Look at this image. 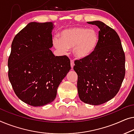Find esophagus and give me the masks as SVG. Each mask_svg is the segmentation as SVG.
<instances>
[{
  "label": "esophagus",
  "mask_w": 134,
  "mask_h": 134,
  "mask_svg": "<svg viewBox=\"0 0 134 134\" xmlns=\"http://www.w3.org/2000/svg\"><path fill=\"white\" fill-rule=\"evenodd\" d=\"M70 64H71V69H73V67H74V65H75L74 61L71 60V62H70Z\"/></svg>",
  "instance_id": "esophagus-1"
}]
</instances>
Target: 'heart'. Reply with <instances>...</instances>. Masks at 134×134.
Wrapping results in <instances>:
<instances>
[{
    "mask_svg": "<svg viewBox=\"0 0 134 134\" xmlns=\"http://www.w3.org/2000/svg\"><path fill=\"white\" fill-rule=\"evenodd\" d=\"M98 42V33L95 29L81 27L64 29L60 33L59 39L54 37L53 41L54 47L63 52L73 48V54L80 59L91 56L97 50Z\"/></svg>",
    "mask_w": 134,
    "mask_h": 134,
    "instance_id": "heart-1",
    "label": "heart"
}]
</instances>
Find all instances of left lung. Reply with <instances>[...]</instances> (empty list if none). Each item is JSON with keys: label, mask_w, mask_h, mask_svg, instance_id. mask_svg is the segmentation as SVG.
I'll use <instances>...</instances> for the list:
<instances>
[{"label": "left lung", "mask_w": 134, "mask_h": 134, "mask_svg": "<svg viewBox=\"0 0 134 134\" xmlns=\"http://www.w3.org/2000/svg\"><path fill=\"white\" fill-rule=\"evenodd\" d=\"M99 28L95 52L85 59L75 61L78 75L79 97L88 104L100 105L112 99L119 91L125 76V55L119 36L103 22H88Z\"/></svg>", "instance_id": "8db88e82"}]
</instances>
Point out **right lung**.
I'll use <instances>...</instances> for the list:
<instances>
[{
  "label": "right lung",
  "mask_w": 134,
  "mask_h": 134,
  "mask_svg": "<svg viewBox=\"0 0 134 134\" xmlns=\"http://www.w3.org/2000/svg\"><path fill=\"white\" fill-rule=\"evenodd\" d=\"M54 27L52 22H30L11 44L9 80L17 97L32 106L53 102L58 86L71 69L67 56H55L50 50Z\"/></svg>",
  "instance_id": "obj_1"
}]
</instances>
